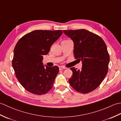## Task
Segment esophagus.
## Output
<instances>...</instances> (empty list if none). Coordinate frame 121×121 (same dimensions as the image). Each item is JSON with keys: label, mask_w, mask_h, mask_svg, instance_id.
Returning <instances> with one entry per match:
<instances>
[{"label": "esophagus", "mask_w": 121, "mask_h": 121, "mask_svg": "<svg viewBox=\"0 0 121 121\" xmlns=\"http://www.w3.org/2000/svg\"><path fill=\"white\" fill-rule=\"evenodd\" d=\"M65 69H66V68H65V67H63V66H59V70H65Z\"/></svg>", "instance_id": "1"}]
</instances>
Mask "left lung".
Wrapping results in <instances>:
<instances>
[{
	"instance_id": "1",
	"label": "left lung",
	"mask_w": 121,
	"mask_h": 121,
	"mask_svg": "<svg viewBox=\"0 0 121 121\" xmlns=\"http://www.w3.org/2000/svg\"><path fill=\"white\" fill-rule=\"evenodd\" d=\"M63 32L73 41L74 57L82 61L81 70L70 68L73 75L69 83L82 94L93 91L108 73L110 56L106 43L99 36L85 29L64 30Z\"/></svg>"
}]
</instances>
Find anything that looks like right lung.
Instances as JSON below:
<instances>
[{"instance_id":"add662e5","label":"right lung","mask_w":121,"mask_h":121,"mask_svg":"<svg viewBox=\"0 0 121 121\" xmlns=\"http://www.w3.org/2000/svg\"><path fill=\"white\" fill-rule=\"evenodd\" d=\"M62 33L61 30H35L23 36L17 43L12 65L17 79L27 91L41 95L52 88L59 67H45L43 56L48 53Z\"/></svg>"}]
</instances>
